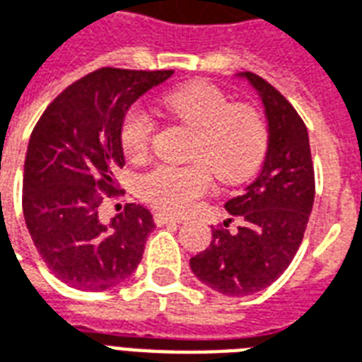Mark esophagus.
I'll return each mask as SVG.
<instances>
[{"label":"esophagus","mask_w":362,"mask_h":362,"mask_svg":"<svg viewBox=\"0 0 362 362\" xmlns=\"http://www.w3.org/2000/svg\"><path fill=\"white\" fill-rule=\"evenodd\" d=\"M153 219H155V225H157V227H165V225H176V223H182L180 219L170 217V215H166V213H155V215H153Z\"/></svg>","instance_id":"esophagus-1"}]
</instances>
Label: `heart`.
Wrapping results in <instances>:
<instances>
[{"instance_id":"1","label":"heart","mask_w":362,"mask_h":362,"mask_svg":"<svg viewBox=\"0 0 362 362\" xmlns=\"http://www.w3.org/2000/svg\"><path fill=\"white\" fill-rule=\"evenodd\" d=\"M163 108L196 135L192 165H157L139 178L141 197L160 211L182 215L213 188V173L225 184H243L258 173L269 151V126L248 103H230L217 85L194 81L168 90ZM155 122L141 106H132L119 124V145L127 158H141L151 147Z\"/></svg>"}]
</instances>
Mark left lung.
Returning <instances> with one entry per match:
<instances>
[{"label":"left lung","instance_id":"left-lung-1","mask_svg":"<svg viewBox=\"0 0 362 362\" xmlns=\"http://www.w3.org/2000/svg\"><path fill=\"white\" fill-rule=\"evenodd\" d=\"M258 89L269 124L264 168L244 194L225 204L238 230L213 228L211 244L189 259L197 279L227 296L254 295L281 277L295 258L308 225L316 182L308 132L285 96L246 71ZM227 225V223H225Z\"/></svg>","mask_w":362,"mask_h":362}]
</instances>
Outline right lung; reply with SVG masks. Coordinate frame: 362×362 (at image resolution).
<instances>
[{
  "label": "right lung",
  "instance_id": "1",
  "mask_svg": "<svg viewBox=\"0 0 362 362\" xmlns=\"http://www.w3.org/2000/svg\"><path fill=\"white\" fill-rule=\"evenodd\" d=\"M170 75L100 67L62 90L36 122L25 157L23 215L44 264L69 287L110 288L141 262L155 227L149 209L126 204L104 225L98 207L122 194L114 170L126 165L124 114Z\"/></svg>",
  "mask_w": 362,
  "mask_h": 362
}]
</instances>
